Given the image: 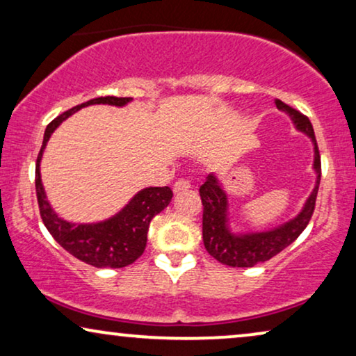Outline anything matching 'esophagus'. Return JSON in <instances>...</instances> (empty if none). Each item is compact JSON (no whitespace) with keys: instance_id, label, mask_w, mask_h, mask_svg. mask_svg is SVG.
Wrapping results in <instances>:
<instances>
[{"instance_id":"34e87169","label":"esophagus","mask_w":356,"mask_h":356,"mask_svg":"<svg viewBox=\"0 0 356 356\" xmlns=\"http://www.w3.org/2000/svg\"><path fill=\"white\" fill-rule=\"evenodd\" d=\"M191 188V183L186 181V179H178V181H175L173 184V193L177 194L179 191H184V189H189Z\"/></svg>"}]
</instances>
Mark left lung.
Masks as SVG:
<instances>
[{
    "label": "left lung",
    "instance_id": "1",
    "mask_svg": "<svg viewBox=\"0 0 356 356\" xmlns=\"http://www.w3.org/2000/svg\"><path fill=\"white\" fill-rule=\"evenodd\" d=\"M277 108L289 115L295 129L306 134L313 144V170L316 183L313 191L306 197L303 207L295 217L279 225L264 230H235L230 220V201L225 188L216 173H209L206 181L199 188L204 206L202 213V240L204 246L213 259L230 267H252L259 262L269 261L290 246L301 235L309 218L313 216L316 196H318L321 179V159L318 144L311 121L300 111L291 108L282 100H275Z\"/></svg>",
    "mask_w": 356,
    "mask_h": 356
}]
</instances>
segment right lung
I'll list each match as a JSON object with an SVG mask.
<instances>
[{"label": "right lung", "instance_id": "1", "mask_svg": "<svg viewBox=\"0 0 356 356\" xmlns=\"http://www.w3.org/2000/svg\"><path fill=\"white\" fill-rule=\"evenodd\" d=\"M133 100L131 97H99L84 104L72 106L71 110L56 116L50 124L47 126L45 136H43L42 149L38 152L35 165V189L38 207H40L42 220L45 223L47 230L51 236L65 248V250L77 259L90 264L94 267H111V269H121L138 259L147 245V232L150 220L163 211L172 201L173 193L168 186L155 188L149 186L140 189L129 199L123 209H120L115 216L105 220L89 222V223H74L61 218L53 211L50 201L47 199L45 188L42 183L40 162L43 150L50 140L58 126L63 121L74 115L84 106L90 105H111L123 108Z\"/></svg>", "mask_w": 356, "mask_h": 356}]
</instances>
